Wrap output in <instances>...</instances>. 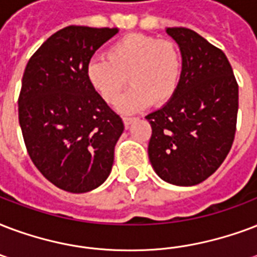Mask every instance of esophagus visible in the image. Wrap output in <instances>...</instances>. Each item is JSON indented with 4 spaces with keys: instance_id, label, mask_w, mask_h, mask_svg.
<instances>
[{
    "instance_id": "1",
    "label": "esophagus",
    "mask_w": 257,
    "mask_h": 257,
    "mask_svg": "<svg viewBox=\"0 0 257 257\" xmlns=\"http://www.w3.org/2000/svg\"><path fill=\"white\" fill-rule=\"evenodd\" d=\"M136 120V118H135V117H124V118H122V121H124V125H125V128H128L129 125L132 124L133 121Z\"/></svg>"
}]
</instances>
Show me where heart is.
<instances>
[{"instance_id": "heart-1", "label": "heart", "mask_w": 257, "mask_h": 257, "mask_svg": "<svg viewBox=\"0 0 257 257\" xmlns=\"http://www.w3.org/2000/svg\"><path fill=\"white\" fill-rule=\"evenodd\" d=\"M106 56L91 59L86 75L107 103L116 102L128 78L133 89L118 99L121 113H136L151 103L163 105L178 90L182 56L175 43L131 33L113 43Z\"/></svg>"}]
</instances>
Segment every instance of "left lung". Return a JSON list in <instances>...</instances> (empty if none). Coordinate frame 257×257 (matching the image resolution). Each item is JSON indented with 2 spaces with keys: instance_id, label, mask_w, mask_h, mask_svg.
Wrapping results in <instances>:
<instances>
[{
  "instance_id": "left-lung-1",
  "label": "left lung",
  "mask_w": 257,
  "mask_h": 257,
  "mask_svg": "<svg viewBox=\"0 0 257 257\" xmlns=\"http://www.w3.org/2000/svg\"><path fill=\"white\" fill-rule=\"evenodd\" d=\"M182 55L181 82L166 105L147 115L148 156L160 179L195 186L220 167L230 151L238 86L221 50L187 28H166Z\"/></svg>"
}]
</instances>
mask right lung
I'll use <instances>...</instances> for the list:
<instances>
[{
	"label": "right lung",
	"instance_id": "1",
	"mask_svg": "<svg viewBox=\"0 0 257 257\" xmlns=\"http://www.w3.org/2000/svg\"><path fill=\"white\" fill-rule=\"evenodd\" d=\"M118 28L70 25L43 43L25 67L19 121L37 170L68 193L97 189L111 171L124 124L90 85L94 52Z\"/></svg>",
	"mask_w": 257,
	"mask_h": 257
}]
</instances>
